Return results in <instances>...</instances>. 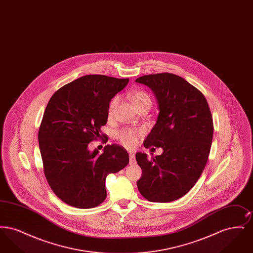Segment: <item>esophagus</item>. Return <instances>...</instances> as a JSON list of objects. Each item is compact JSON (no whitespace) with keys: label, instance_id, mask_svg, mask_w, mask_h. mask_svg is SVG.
Returning a JSON list of instances; mask_svg holds the SVG:
<instances>
[{"label":"esophagus","instance_id":"obj_1","mask_svg":"<svg viewBox=\"0 0 253 253\" xmlns=\"http://www.w3.org/2000/svg\"><path fill=\"white\" fill-rule=\"evenodd\" d=\"M130 164H134L135 163V157H134V154L133 153H130Z\"/></svg>","mask_w":253,"mask_h":253}]
</instances>
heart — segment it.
I'll return each instance as SVG.
<instances>
[{"instance_id":"obj_1","label":"heart","mask_w":253,"mask_h":253,"mask_svg":"<svg viewBox=\"0 0 253 253\" xmlns=\"http://www.w3.org/2000/svg\"><path fill=\"white\" fill-rule=\"evenodd\" d=\"M131 97H132V104L136 109L140 108L144 105L152 106V103H153L152 97L143 90H136L132 92ZM118 102H119L118 96H114L111 99L108 107L109 117H112L114 115ZM140 135H141V132L139 130L131 129V128L121 129L116 133L117 139L121 142V144L124 145L127 148H134L136 145L138 144Z\"/></svg>"}]
</instances>
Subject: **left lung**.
Here are the masks:
<instances>
[{"label": "left lung", "instance_id": "8db88e82", "mask_svg": "<svg viewBox=\"0 0 253 253\" xmlns=\"http://www.w3.org/2000/svg\"><path fill=\"white\" fill-rule=\"evenodd\" d=\"M158 101L157 123L145 139V148L161 147V156L135 154L142 176L139 193L151 202L174 201L189 193L204 170L213 135V121L203 93L170 73L139 77ZM154 149V148H153Z\"/></svg>", "mask_w": 253, "mask_h": 253}]
</instances>
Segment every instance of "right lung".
<instances>
[{"instance_id": "right-lung-1", "label": "right lung", "mask_w": 253, "mask_h": 253, "mask_svg": "<svg viewBox=\"0 0 253 253\" xmlns=\"http://www.w3.org/2000/svg\"><path fill=\"white\" fill-rule=\"evenodd\" d=\"M128 83L129 79L86 75L49 99L38 140L46 180L64 203L79 209L101 204L107 195L106 176L128 165V153L120 145H106L101 155L88 150L101 135L111 99Z\"/></svg>"}]
</instances>
